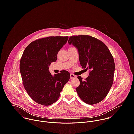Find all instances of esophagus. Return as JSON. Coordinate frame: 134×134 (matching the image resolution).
I'll return each instance as SVG.
<instances>
[{"label":"esophagus","instance_id":"obj_1","mask_svg":"<svg viewBox=\"0 0 134 134\" xmlns=\"http://www.w3.org/2000/svg\"><path fill=\"white\" fill-rule=\"evenodd\" d=\"M76 78V76L74 75L73 74H70V79H74Z\"/></svg>","mask_w":134,"mask_h":134}]
</instances>
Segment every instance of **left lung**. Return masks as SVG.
Listing matches in <instances>:
<instances>
[{
    "instance_id": "left-lung-1",
    "label": "left lung",
    "mask_w": 134,
    "mask_h": 134,
    "mask_svg": "<svg viewBox=\"0 0 134 134\" xmlns=\"http://www.w3.org/2000/svg\"><path fill=\"white\" fill-rule=\"evenodd\" d=\"M68 43L78 49L82 68L90 70L85 80L77 77L80 81L76 88L78 95L88 104L101 102L108 93L114 81L115 62L109 49L101 41L87 35L71 36Z\"/></svg>"
}]
</instances>
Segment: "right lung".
Masks as SVG:
<instances>
[{
  "mask_svg": "<svg viewBox=\"0 0 134 134\" xmlns=\"http://www.w3.org/2000/svg\"><path fill=\"white\" fill-rule=\"evenodd\" d=\"M68 38V36L40 38L30 43L24 51L19 64L23 83L28 95L39 104L54 103L70 79L66 71L52 76L48 66L56 61L58 52Z\"/></svg>",
  "mask_w": 134,
  "mask_h": 134,
  "instance_id": "right-lung-1",
  "label": "right lung"
}]
</instances>
